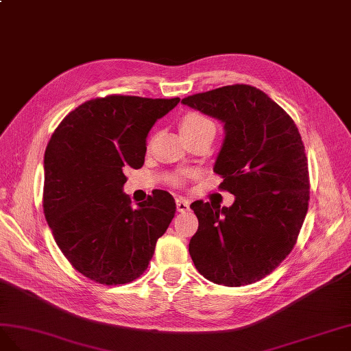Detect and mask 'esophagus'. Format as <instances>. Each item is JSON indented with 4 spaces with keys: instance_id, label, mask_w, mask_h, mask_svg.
I'll return each instance as SVG.
<instances>
[{
    "instance_id": "34e87169",
    "label": "esophagus",
    "mask_w": 351,
    "mask_h": 351,
    "mask_svg": "<svg viewBox=\"0 0 351 351\" xmlns=\"http://www.w3.org/2000/svg\"><path fill=\"white\" fill-rule=\"evenodd\" d=\"M176 208H178L179 213H185L189 210V203L186 202L185 198H178L176 199Z\"/></svg>"
}]
</instances>
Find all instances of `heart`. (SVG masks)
Returning <instances> with one entry per match:
<instances>
[{
	"label": "heart",
	"mask_w": 351,
	"mask_h": 351,
	"mask_svg": "<svg viewBox=\"0 0 351 351\" xmlns=\"http://www.w3.org/2000/svg\"><path fill=\"white\" fill-rule=\"evenodd\" d=\"M181 131L185 135V138L188 136H195L199 134L204 132H216V126L215 123L210 120L208 117H206L202 113H188L182 117L181 120ZM194 172L193 170H179V172L170 175V182L173 185L179 186L182 185L189 176H193Z\"/></svg>",
	"instance_id": "b5f03b06"
}]
</instances>
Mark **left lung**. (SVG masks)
<instances>
[{
	"instance_id": "left-lung-1",
	"label": "left lung",
	"mask_w": 351,
	"mask_h": 351,
	"mask_svg": "<svg viewBox=\"0 0 351 351\" xmlns=\"http://www.w3.org/2000/svg\"><path fill=\"white\" fill-rule=\"evenodd\" d=\"M182 103L222 120L226 136L215 172L231 207L197 199L198 229L189 241L197 270L226 287L254 284L294 248L310 199L304 144L285 110L256 86L235 84Z\"/></svg>"
}]
</instances>
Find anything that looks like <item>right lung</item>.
Returning <instances> with one entry per match:
<instances>
[{
	"label": "right lung",
	"instance_id": "obj_1",
	"mask_svg": "<svg viewBox=\"0 0 351 351\" xmlns=\"http://www.w3.org/2000/svg\"><path fill=\"white\" fill-rule=\"evenodd\" d=\"M179 98L107 95L85 101L56 128L44 156V215L77 272L103 285L135 281L175 216L156 189L134 208L122 188L144 165L147 135Z\"/></svg>",
	"mask_w": 351,
	"mask_h": 351
}]
</instances>
